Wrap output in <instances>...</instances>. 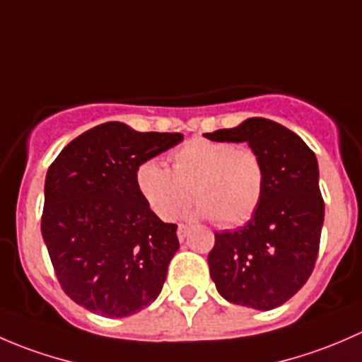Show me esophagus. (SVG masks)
<instances>
[{"label":"esophagus","mask_w":362,"mask_h":362,"mask_svg":"<svg viewBox=\"0 0 362 362\" xmlns=\"http://www.w3.org/2000/svg\"><path fill=\"white\" fill-rule=\"evenodd\" d=\"M189 229H191V228H189V226H187V224H178V229H177V235H178V240H180V242H182V240H184V238H185V236H187Z\"/></svg>","instance_id":"1"}]
</instances>
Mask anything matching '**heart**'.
I'll return each mask as SVG.
<instances>
[{
	"instance_id": "b5f03b06",
	"label": "heart",
	"mask_w": 362,
	"mask_h": 362,
	"mask_svg": "<svg viewBox=\"0 0 362 362\" xmlns=\"http://www.w3.org/2000/svg\"><path fill=\"white\" fill-rule=\"evenodd\" d=\"M134 184L152 211L173 221L198 199L194 214L221 228L245 224L257 211L266 189L261 156L233 141L192 138L171 154V170L148 159L136 168Z\"/></svg>"
}]
</instances>
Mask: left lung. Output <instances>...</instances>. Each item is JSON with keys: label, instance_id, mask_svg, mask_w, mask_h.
Segmentation results:
<instances>
[{"label": "left lung", "instance_id": "1", "mask_svg": "<svg viewBox=\"0 0 362 362\" xmlns=\"http://www.w3.org/2000/svg\"><path fill=\"white\" fill-rule=\"evenodd\" d=\"M204 138L247 141L266 168L264 196L250 221L215 233L211 280L229 303L276 308L305 286L319 255L324 199L315 154L293 131L262 117Z\"/></svg>", "mask_w": 362, "mask_h": 362}]
</instances>
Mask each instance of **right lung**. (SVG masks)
<instances>
[{"label":"right lung","mask_w":362,"mask_h":362,"mask_svg":"<svg viewBox=\"0 0 362 362\" xmlns=\"http://www.w3.org/2000/svg\"><path fill=\"white\" fill-rule=\"evenodd\" d=\"M184 140L105 122L69 141L49 166L42 236L61 287L98 315L129 317L158 298L180 243L148 208L136 168Z\"/></svg>","instance_id":"right-lung-1"}]
</instances>
